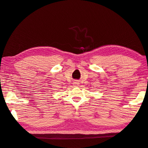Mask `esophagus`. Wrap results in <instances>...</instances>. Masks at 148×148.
Instances as JSON below:
<instances>
[{"instance_id":"34e87169","label":"esophagus","mask_w":148,"mask_h":148,"mask_svg":"<svg viewBox=\"0 0 148 148\" xmlns=\"http://www.w3.org/2000/svg\"><path fill=\"white\" fill-rule=\"evenodd\" d=\"M74 85L76 86H78L79 85V82L78 81H75V82H74Z\"/></svg>"}]
</instances>
